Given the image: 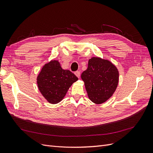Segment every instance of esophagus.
I'll list each match as a JSON object with an SVG mask.
<instances>
[{
  "mask_svg": "<svg viewBox=\"0 0 153 153\" xmlns=\"http://www.w3.org/2000/svg\"><path fill=\"white\" fill-rule=\"evenodd\" d=\"M75 75H76L78 78H80V71H76L75 72Z\"/></svg>",
  "mask_w": 153,
  "mask_h": 153,
  "instance_id": "esophagus-1",
  "label": "esophagus"
}]
</instances>
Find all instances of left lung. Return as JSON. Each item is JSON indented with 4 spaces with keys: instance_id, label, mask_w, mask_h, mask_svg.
<instances>
[{
    "instance_id": "8db88e82",
    "label": "left lung",
    "mask_w": 153,
    "mask_h": 153,
    "mask_svg": "<svg viewBox=\"0 0 153 153\" xmlns=\"http://www.w3.org/2000/svg\"><path fill=\"white\" fill-rule=\"evenodd\" d=\"M88 97L96 104L104 103L112 96L119 82L117 68L108 60L92 57L82 73Z\"/></svg>"
}]
</instances>
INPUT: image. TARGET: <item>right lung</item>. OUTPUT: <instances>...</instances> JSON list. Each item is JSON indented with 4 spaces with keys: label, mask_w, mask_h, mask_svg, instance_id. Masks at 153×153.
I'll return each mask as SVG.
<instances>
[{
    "label": "right lung",
    "mask_w": 153,
    "mask_h": 153,
    "mask_svg": "<svg viewBox=\"0 0 153 153\" xmlns=\"http://www.w3.org/2000/svg\"><path fill=\"white\" fill-rule=\"evenodd\" d=\"M78 80L75 75L63 69L58 61L45 64L37 77L39 90L49 103L56 104L65 96L68 90Z\"/></svg>",
    "instance_id": "right-lung-1"
}]
</instances>
